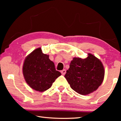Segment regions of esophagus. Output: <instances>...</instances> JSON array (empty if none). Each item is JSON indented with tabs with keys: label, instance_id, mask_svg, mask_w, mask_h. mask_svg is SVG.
<instances>
[{
	"label": "esophagus",
	"instance_id": "obj_1",
	"mask_svg": "<svg viewBox=\"0 0 121 121\" xmlns=\"http://www.w3.org/2000/svg\"><path fill=\"white\" fill-rule=\"evenodd\" d=\"M61 73H62V75H65V73H66V70H65V69H63L61 71Z\"/></svg>",
	"mask_w": 121,
	"mask_h": 121
}]
</instances>
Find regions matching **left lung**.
I'll list each match as a JSON object with an SVG mask.
<instances>
[{"instance_id":"8db88e82","label":"left lung","mask_w":121,"mask_h":121,"mask_svg":"<svg viewBox=\"0 0 121 121\" xmlns=\"http://www.w3.org/2000/svg\"><path fill=\"white\" fill-rule=\"evenodd\" d=\"M65 75L71 89L82 95L95 91L101 84L105 70L101 61L89 53L85 59L74 58Z\"/></svg>"}]
</instances>
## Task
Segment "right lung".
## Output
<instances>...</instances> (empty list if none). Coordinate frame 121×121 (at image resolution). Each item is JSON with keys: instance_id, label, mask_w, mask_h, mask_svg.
Masks as SVG:
<instances>
[{"instance_id": "obj_1", "label": "right lung", "mask_w": 121, "mask_h": 121, "mask_svg": "<svg viewBox=\"0 0 121 121\" xmlns=\"http://www.w3.org/2000/svg\"><path fill=\"white\" fill-rule=\"evenodd\" d=\"M23 73L26 83L32 89L44 92L52 86L61 73L56 70L54 63L48 55L38 48L26 56L23 65Z\"/></svg>"}]
</instances>
